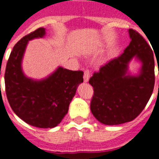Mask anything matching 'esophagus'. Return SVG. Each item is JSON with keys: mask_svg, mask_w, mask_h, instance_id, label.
<instances>
[{"mask_svg": "<svg viewBox=\"0 0 159 159\" xmlns=\"http://www.w3.org/2000/svg\"><path fill=\"white\" fill-rule=\"evenodd\" d=\"M90 76H91V73H90V71L89 70H85L84 71V82H88V80H89L90 79Z\"/></svg>", "mask_w": 159, "mask_h": 159, "instance_id": "1", "label": "esophagus"}]
</instances>
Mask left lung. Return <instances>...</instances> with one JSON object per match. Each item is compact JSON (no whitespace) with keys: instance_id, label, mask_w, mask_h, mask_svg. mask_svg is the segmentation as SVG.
<instances>
[{"instance_id":"1","label":"left lung","mask_w":159,"mask_h":159,"mask_svg":"<svg viewBox=\"0 0 159 159\" xmlns=\"http://www.w3.org/2000/svg\"><path fill=\"white\" fill-rule=\"evenodd\" d=\"M128 32L131 40L123 54L102 65L89 80L94 88L91 111L102 124L132 121L145 108L154 90L152 49L139 32L131 29ZM134 57L142 67L139 75L130 76L128 64Z\"/></svg>"}]
</instances>
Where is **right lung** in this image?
<instances>
[{"label":"right lung","instance_id":"right-lung-1","mask_svg":"<svg viewBox=\"0 0 159 159\" xmlns=\"http://www.w3.org/2000/svg\"><path fill=\"white\" fill-rule=\"evenodd\" d=\"M44 35L45 29L39 28L15 44L5 68V92L14 113L25 123L40 128H52L68 111L77 87L84 81V72L59 67L41 80L25 76L21 62L28 42Z\"/></svg>","mask_w":159,"mask_h":159}]
</instances>
